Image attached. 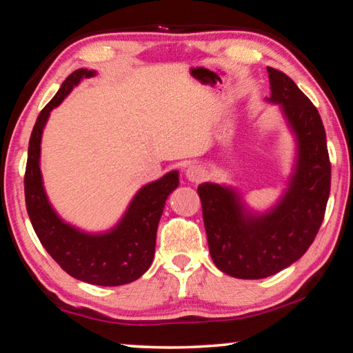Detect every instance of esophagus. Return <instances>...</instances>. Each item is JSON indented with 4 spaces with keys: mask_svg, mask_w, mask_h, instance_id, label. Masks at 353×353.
Masks as SVG:
<instances>
[{
    "mask_svg": "<svg viewBox=\"0 0 353 353\" xmlns=\"http://www.w3.org/2000/svg\"><path fill=\"white\" fill-rule=\"evenodd\" d=\"M205 174H207V172L201 165H190L188 168L185 170V177H187V181L193 182V183H198V182L204 181Z\"/></svg>",
    "mask_w": 353,
    "mask_h": 353,
    "instance_id": "esophagus-1",
    "label": "esophagus"
}]
</instances>
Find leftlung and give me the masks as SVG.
Wrapping results in <instances>:
<instances>
[{
    "instance_id": "1",
    "label": "left lung",
    "mask_w": 353,
    "mask_h": 353,
    "mask_svg": "<svg viewBox=\"0 0 353 353\" xmlns=\"http://www.w3.org/2000/svg\"><path fill=\"white\" fill-rule=\"evenodd\" d=\"M271 97L294 137L291 174L276 204L252 210L240 191L204 182L198 187L212 260L236 279H265L307 252L324 219L332 168L319 112L294 81L268 67Z\"/></svg>"
}]
</instances>
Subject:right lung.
I'll return each instance as SVG.
<instances>
[{
    "instance_id": "1",
    "label": "right lung",
    "mask_w": 353,
    "mask_h": 353,
    "mask_svg": "<svg viewBox=\"0 0 353 353\" xmlns=\"http://www.w3.org/2000/svg\"><path fill=\"white\" fill-rule=\"evenodd\" d=\"M93 76H97L94 70L73 71L40 112L29 139L25 198L35 234L65 272L85 283L118 286L134 282L151 266L159 221L166 199L177 188L179 171H170L157 181L143 185L123 216L109 230L85 232L59 216L48 199L41 177V135L50 113L62 104L77 83Z\"/></svg>"
}]
</instances>
